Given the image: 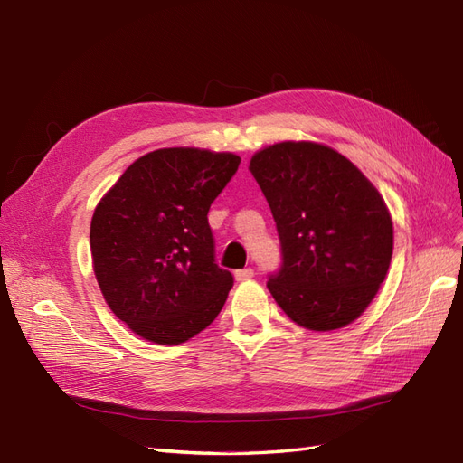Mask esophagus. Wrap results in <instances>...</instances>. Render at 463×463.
I'll use <instances>...</instances> for the list:
<instances>
[{
	"instance_id": "esophagus-1",
	"label": "esophagus",
	"mask_w": 463,
	"mask_h": 463,
	"mask_svg": "<svg viewBox=\"0 0 463 463\" xmlns=\"http://www.w3.org/2000/svg\"><path fill=\"white\" fill-rule=\"evenodd\" d=\"M255 276L253 269H243V270H235V279L237 282H245V279H250Z\"/></svg>"
}]
</instances>
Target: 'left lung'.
<instances>
[{
	"instance_id": "8db88e82",
	"label": "left lung",
	"mask_w": 463,
	"mask_h": 463,
	"mask_svg": "<svg viewBox=\"0 0 463 463\" xmlns=\"http://www.w3.org/2000/svg\"><path fill=\"white\" fill-rule=\"evenodd\" d=\"M249 170L282 245L266 284L272 298L307 330L347 326L374 299L394 249L381 193L340 152L311 141L266 146Z\"/></svg>"
}]
</instances>
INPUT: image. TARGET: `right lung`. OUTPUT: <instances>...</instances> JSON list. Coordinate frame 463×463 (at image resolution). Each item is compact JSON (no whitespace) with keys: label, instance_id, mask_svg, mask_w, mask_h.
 Returning <instances> with one entry per match:
<instances>
[{"label":"right lung","instance_id":"add662e5","mask_svg":"<svg viewBox=\"0 0 463 463\" xmlns=\"http://www.w3.org/2000/svg\"><path fill=\"white\" fill-rule=\"evenodd\" d=\"M240 162L232 152L154 150L98 203L90 222L98 286L141 338L184 344L222 311L233 276L214 260L206 214Z\"/></svg>","mask_w":463,"mask_h":463}]
</instances>
